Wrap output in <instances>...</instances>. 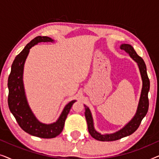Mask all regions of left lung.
Masks as SVG:
<instances>
[{"label": "left lung", "instance_id": "left-lung-1", "mask_svg": "<svg viewBox=\"0 0 159 159\" xmlns=\"http://www.w3.org/2000/svg\"><path fill=\"white\" fill-rule=\"evenodd\" d=\"M120 48L125 51L126 53L129 55L132 59L137 63L138 66L140 71L141 79H142V90H141L140 99H139L138 108L135 114L132 117V119L129 122L124 126L121 129L110 134H101L98 132L94 127V122H93V118L92 116L90 108L86 105L84 106V115L88 124V128L89 133L90 135L95 138V140L99 141H114L119 140V139L125 138V137L129 136L136 131L137 129L140 126L141 121L146 115L148 110V94L150 90V80L147 75L146 66L144 61L141 57H140L134 51L133 47L129 44H121Z\"/></svg>", "mask_w": 159, "mask_h": 159}]
</instances>
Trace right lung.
Listing matches in <instances>:
<instances>
[{
	"instance_id": "add662e5",
	"label": "right lung",
	"mask_w": 159,
	"mask_h": 159,
	"mask_svg": "<svg viewBox=\"0 0 159 159\" xmlns=\"http://www.w3.org/2000/svg\"><path fill=\"white\" fill-rule=\"evenodd\" d=\"M42 42L53 43L54 40L47 36L36 37L15 58L8 80V104L11 112L24 131L38 138H53L62 132L67 115L77 101L73 100L67 103L58 119L51 124L41 122L32 112L25 94L23 81L24 67L31 48Z\"/></svg>"
}]
</instances>
